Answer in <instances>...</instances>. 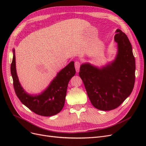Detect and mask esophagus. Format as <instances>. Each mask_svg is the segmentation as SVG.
Segmentation results:
<instances>
[{
	"instance_id": "obj_1",
	"label": "esophagus",
	"mask_w": 146,
	"mask_h": 146,
	"mask_svg": "<svg viewBox=\"0 0 146 146\" xmlns=\"http://www.w3.org/2000/svg\"><path fill=\"white\" fill-rule=\"evenodd\" d=\"M74 66H75V68H76V70L77 72H79V69L81 66V63L79 62V61H76V62L74 63Z\"/></svg>"
}]
</instances>
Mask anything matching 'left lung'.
<instances>
[{
    "label": "left lung",
    "mask_w": 146,
    "mask_h": 146,
    "mask_svg": "<svg viewBox=\"0 0 146 146\" xmlns=\"http://www.w3.org/2000/svg\"><path fill=\"white\" fill-rule=\"evenodd\" d=\"M116 32L114 39L118 52L113 62L101 69L83 64L79 73L91 104L102 111L118 108L131 94L135 83V62L131 44L120 29Z\"/></svg>",
    "instance_id": "obj_1"
}]
</instances>
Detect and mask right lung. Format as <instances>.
<instances>
[{"label":"right lung","instance_id":"add662e5","mask_svg":"<svg viewBox=\"0 0 146 146\" xmlns=\"http://www.w3.org/2000/svg\"><path fill=\"white\" fill-rule=\"evenodd\" d=\"M11 66L13 87L21 102L30 110L39 115L48 117L60 112L64 105L68 82L74 76L76 70L74 61H72L62 69L48 88L41 95L31 96L21 87L17 74L15 50Z\"/></svg>","mask_w":146,"mask_h":146}]
</instances>
